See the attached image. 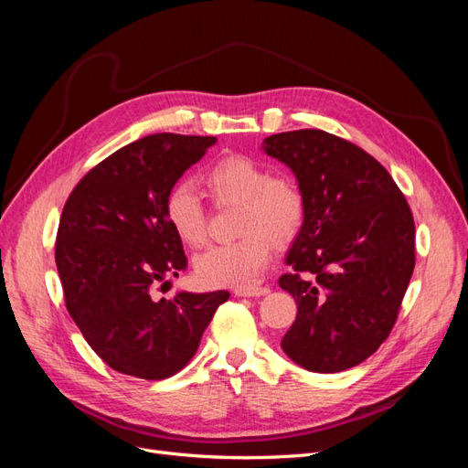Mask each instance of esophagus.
<instances>
[{
	"label": "esophagus",
	"mask_w": 468,
	"mask_h": 468,
	"mask_svg": "<svg viewBox=\"0 0 468 468\" xmlns=\"http://www.w3.org/2000/svg\"><path fill=\"white\" fill-rule=\"evenodd\" d=\"M269 289L267 287H256V289H236L234 294L236 296H263L267 294Z\"/></svg>",
	"instance_id": "34e87169"
}]
</instances>
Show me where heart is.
<instances>
[{"instance_id": "obj_1", "label": "heart", "mask_w": 468, "mask_h": 468, "mask_svg": "<svg viewBox=\"0 0 468 468\" xmlns=\"http://www.w3.org/2000/svg\"><path fill=\"white\" fill-rule=\"evenodd\" d=\"M205 183L217 205H242L238 234L244 238L201 253L195 260V275L207 287H253L271 261L273 244L287 246L301 232L306 217L304 191L294 177L273 174L267 164L242 154L217 162ZM164 210L183 244L199 248L207 242V207L191 183L169 189Z\"/></svg>"}]
</instances>
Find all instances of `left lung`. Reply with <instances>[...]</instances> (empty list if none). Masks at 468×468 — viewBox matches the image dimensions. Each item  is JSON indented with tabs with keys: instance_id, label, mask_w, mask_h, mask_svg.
<instances>
[{
	"instance_id": "8db88e82",
	"label": "left lung",
	"mask_w": 468,
	"mask_h": 468,
	"mask_svg": "<svg viewBox=\"0 0 468 468\" xmlns=\"http://www.w3.org/2000/svg\"><path fill=\"white\" fill-rule=\"evenodd\" d=\"M261 150L292 169L306 217L279 287L299 304L281 342L306 371L339 373L388 337L416 265L406 197L371 154L318 129L273 134Z\"/></svg>"
}]
</instances>
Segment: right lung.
I'll return each mask as SVG.
<instances>
[{
    "label": "right lung",
    "instance_id": "right-lung-1",
    "mask_svg": "<svg viewBox=\"0 0 468 468\" xmlns=\"http://www.w3.org/2000/svg\"><path fill=\"white\" fill-rule=\"evenodd\" d=\"M217 143L215 136L150 134L111 154L69 193L56 234L66 308L111 369L146 380L189 363L229 291L152 299L187 267L165 218V197Z\"/></svg>",
    "mask_w": 468,
    "mask_h": 468
}]
</instances>
